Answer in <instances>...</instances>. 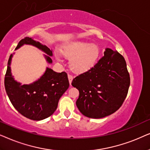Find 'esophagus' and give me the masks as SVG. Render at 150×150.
<instances>
[{
    "instance_id": "esophagus-1",
    "label": "esophagus",
    "mask_w": 150,
    "mask_h": 150,
    "mask_svg": "<svg viewBox=\"0 0 150 150\" xmlns=\"http://www.w3.org/2000/svg\"><path fill=\"white\" fill-rule=\"evenodd\" d=\"M68 78H69V81L70 84L71 85V82H72V81H73V75H70V74H69V75H68Z\"/></svg>"
}]
</instances>
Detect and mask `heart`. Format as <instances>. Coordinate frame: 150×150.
I'll use <instances>...</instances> for the list:
<instances>
[{
	"label": "heart",
	"instance_id": "heart-1",
	"mask_svg": "<svg viewBox=\"0 0 150 150\" xmlns=\"http://www.w3.org/2000/svg\"><path fill=\"white\" fill-rule=\"evenodd\" d=\"M62 53L70 59V67L75 73H83L95 64L100 50L95 44L84 41H74L64 46ZM58 59L60 60L59 57Z\"/></svg>",
	"mask_w": 150,
	"mask_h": 150
}]
</instances>
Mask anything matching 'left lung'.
Instances as JSON below:
<instances>
[{
    "mask_svg": "<svg viewBox=\"0 0 150 150\" xmlns=\"http://www.w3.org/2000/svg\"><path fill=\"white\" fill-rule=\"evenodd\" d=\"M129 83L124 57L109 48L93 67L72 81L79 92L77 107L83 115L93 119L103 118L117 111L126 97Z\"/></svg>",
    "mask_w": 150,
    "mask_h": 150,
    "instance_id": "8db88e82",
    "label": "left lung"
}]
</instances>
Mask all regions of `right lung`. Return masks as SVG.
Segmentation results:
<instances>
[{
    "mask_svg": "<svg viewBox=\"0 0 150 150\" xmlns=\"http://www.w3.org/2000/svg\"><path fill=\"white\" fill-rule=\"evenodd\" d=\"M24 45L34 46L45 52L47 62L52 63V50L39 42L26 37L21 40L16 50ZM10 55L5 77V87L11 103L16 110L24 117L34 121L49 117L55 111L62 95L69 88V81L66 72L57 73L47 68L40 78L30 84H21L13 78L11 73Z\"/></svg>",
    "mask_w": 150,
    "mask_h": 150,
    "instance_id": "obj_1",
    "label": "right lung"
}]
</instances>
